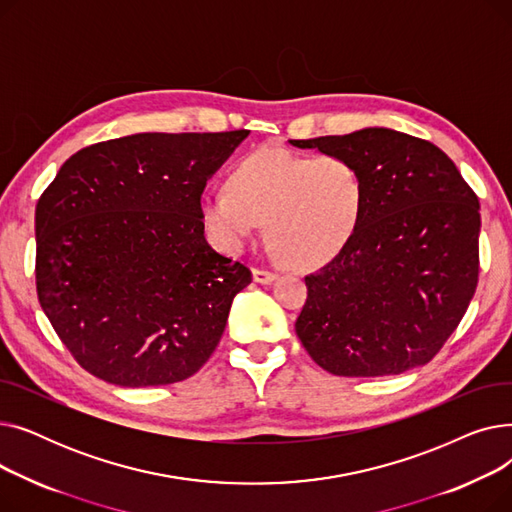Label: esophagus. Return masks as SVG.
<instances>
[{
  "label": "esophagus",
  "instance_id": "1",
  "mask_svg": "<svg viewBox=\"0 0 512 512\" xmlns=\"http://www.w3.org/2000/svg\"><path fill=\"white\" fill-rule=\"evenodd\" d=\"M253 278H255V282H259V284H272V282L278 278V274H274V272H270V270H261V267H255V270H253Z\"/></svg>",
  "mask_w": 512,
  "mask_h": 512
}]
</instances>
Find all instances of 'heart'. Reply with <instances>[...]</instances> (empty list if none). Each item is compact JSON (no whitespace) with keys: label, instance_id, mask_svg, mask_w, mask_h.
Here are the masks:
<instances>
[{"label":"heart","instance_id":"obj_1","mask_svg":"<svg viewBox=\"0 0 512 512\" xmlns=\"http://www.w3.org/2000/svg\"><path fill=\"white\" fill-rule=\"evenodd\" d=\"M363 201V176L348 159L263 147L238 161L230 186L203 191L199 209L224 249L238 251L267 222L274 253L290 267L313 270L351 242Z\"/></svg>","mask_w":512,"mask_h":512}]
</instances>
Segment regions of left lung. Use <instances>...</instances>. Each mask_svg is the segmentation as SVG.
Listing matches in <instances>:
<instances>
[{
  "mask_svg": "<svg viewBox=\"0 0 512 512\" xmlns=\"http://www.w3.org/2000/svg\"><path fill=\"white\" fill-rule=\"evenodd\" d=\"M348 159L365 201L351 242L305 276L294 324L311 359L344 378L432 361L459 326L479 274V201L454 161L392 128L290 141Z\"/></svg>",
  "mask_w": 512,
  "mask_h": 512,
  "instance_id": "obj_1",
  "label": "left lung"
}]
</instances>
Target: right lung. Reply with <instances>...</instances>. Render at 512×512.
<instances>
[{
  "mask_svg": "<svg viewBox=\"0 0 512 512\" xmlns=\"http://www.w3.org/2000/svg\"><path fill=\"white\" fill-rule=\"evenodd\" d=\"M249 130L139 132L80 149L35 211L37 294L80 367L182 382L218 346L251 270L209 247L199 199Z\"/></svg>",
  "mask_w": 512,
  "mask_h": 512,
  "instance_id": "1",
  "label": "right lung"
}]
</instances>
